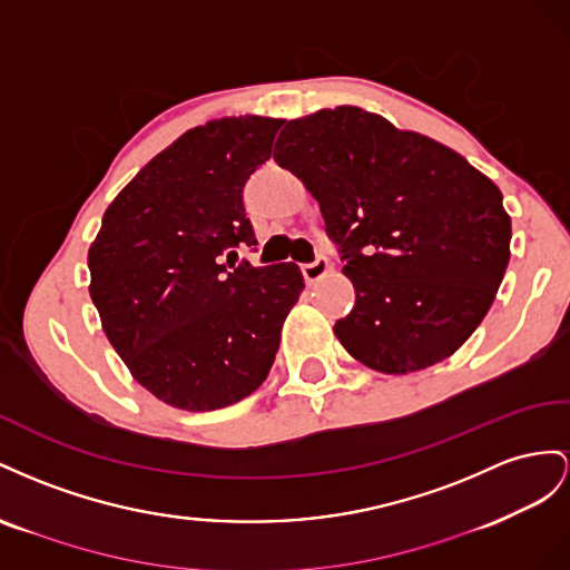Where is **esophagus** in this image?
<instances>
[{
	"mask_svg": "<svg viewBox=\"0 0 570 570\" xmlns=\"http://www.w3.org/2000/svg\"><path fill=\"white\" fill-rule=\"evenodd\" d=\"M301 269H303V276H305V284L313 286V284H317L320 279H324V276H327V272H330V259L320 255V257L315 259V263H307V265H303Z\"/></svg>",
	"mask_w": 570,
	"mask_h": 570,
	"instance_id": "1",
	"label": "esophagus"
}]
</instances>
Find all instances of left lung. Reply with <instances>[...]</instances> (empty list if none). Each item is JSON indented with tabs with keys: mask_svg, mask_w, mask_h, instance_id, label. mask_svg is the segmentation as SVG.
<instances>
[{
	"mask_svg": "<svg viewBox=\"0 0 570 570\" xmlns=\"http://www.w3.org/2000/svg\"><path fill=\"white\" fill-rule=\"evenodd\" d=\"M274 159L320 203L353 282L334 334L355 361L409 375L478 330L511 257L501 190L465 157L361 107L288 121Z\"/></svg>",
	"mask_w": 570,
	"mask_h": 570,
	"instance_id": "1",
	"label": "left lung"
}]
</instances>
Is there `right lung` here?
Segmentation results:
<instances>
[{
	"mask_svg": "<svg viewBox=\"0 0 570 570\" xmlns=\"http://www.w3.org/2000/svg\"><path fill=\"white\" fill-rule=\"evenodd\" d=\"M282 124L246 114L190 128L111 200L88 250L109 344L174 409L205 413L250 396L305 288L294 263L232 259L238 243H257L243 186Z\"/></svg>",
	"mask_w": 570,
	"mask_h": 570,
	"instance_id": "obj_1",
	"label": "right lung"
}]
</instances>
